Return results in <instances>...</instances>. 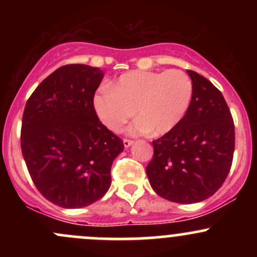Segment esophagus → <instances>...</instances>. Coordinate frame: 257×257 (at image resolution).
<instances>
[{
	"label": "esophagus",
	"instance_id": "1",
	"mask_svg": "<svg viewBox=\"0 0 257 257\" xmlns=\"http://www.w3.org/2000/svg\"><path fill=\"white\" fill-rule=\"evenodd\" d=\"M133 143H134V142L132 141V139H126V138L123 139V144H124V147H125V148H129Z\"/></svg>",
	"mask_w": 257,
	"mask_h": 257
}]
</instances>
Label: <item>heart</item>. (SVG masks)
<instances>
[{
    "instance_id": "obj_1",
    "label": "heart",
    "mask_w": 257,
    "mask_h": 257,
    "mask_svg": "<svg viewBox=\"0 0 257 257\" xmlns=\"http://www.w3.org/2000/svg\"><path fill=\"white\" fill-rule=\"evenodd\" d=\"M193 95V80L181 69L132 71L97 93L94 108L102 123L115 133L137 113L139 118L129 125V134H165L183 120Z\"/></svg>"
}]
</instances>
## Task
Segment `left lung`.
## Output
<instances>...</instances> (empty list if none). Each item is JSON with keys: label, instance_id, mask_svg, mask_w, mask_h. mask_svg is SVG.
<instances>
[{"label": "left lung", "instance_id": "obj_1", "mask_svg": "<svg viewBox=\"0 0 257 257\" xmlns=\"http://www.w3.org/2000/svg\"><path fill=\"white\" fill-rule=\"evenodd\" d=\"M194 95L175 128L153 141L154 154L147 167L153 190L167 200L199 203L214 195L231 169L235 125L221 92L189 69Z\"/></svg>", "mask_w": 257, "mask_h": 257}]
</instances>
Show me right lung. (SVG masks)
Segmentation results:
<instances>
[{"label":"right lung","instance_id":"obj_1","mask_svg":"<svg viewBox=\"0 0 257 257\" xmlns=\"http://www.w3.org/2000/svg\"><path fill=\"white\" fill-rule=\"evenodd\" d=\"M103 71L67 64L41 82L26 103L21 149L31 179L48 201L76 209L109 189L123 141L98 118L94 94Z\"/></svg>","mask_w":257,"mask_h":257}]
</instances>
